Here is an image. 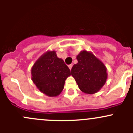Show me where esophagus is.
Returning a JSON list of instances; mask_svg holds the SVG:
<instances>
[{
	"label": "esophagus",
	"instance_id": "obj_1",
	"mask_svg": "<svg viewBox=\"0 0 133 133\" xmlns=\"http://www.w3.org/2000/svg\"><path fill=\"white\" fill-rule=\"evenodd\" d=\"M68 67H69V69H71V68H72V67H73V64H70V65H68Z\"/></svg>",
	"mask_w": 133,
	"mask_h": 133
}]
</instances>
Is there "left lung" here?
Returning <instances> with one entry per match:
<instances>
[{"label":"left lung","mask_w":133,"mask_h":133,"mask_svg":"<svg viewBox=\"0 0 133 133\" xmlns=\"http://www.w3.org/2000/svg\"><path fill=\"white\" fill-rule=\"evenodd\" d=\"M76 59L78 63L73 65L71 72L79 89L87 94L96 93L106 82V68L93 54L86 51L80 52Z\"/></svg>","instance_id":"1"}]
</instances>
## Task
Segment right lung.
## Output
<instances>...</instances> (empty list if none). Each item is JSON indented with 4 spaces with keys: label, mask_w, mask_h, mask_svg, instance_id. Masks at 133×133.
<instances>
[{
    "label": "right lung",
    "mask_w": 133,
    "mask_h": 133,
    "mask_svg": "<svg viewBox=\"0 0 133 133\" xmlns=\"http://www.w3.org/2000/svg\"><path fill=\"white\" fill-rule=\"evenodd\" d=\"M32 80L42 92L57 96L64 89L70 69L55 51H48L37 60L31 69Z\"/></svg>",
    "instance_id": "1"
}]
</instances>
